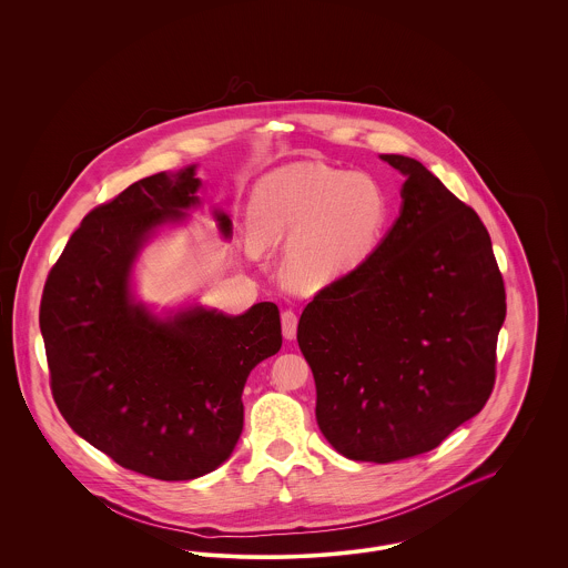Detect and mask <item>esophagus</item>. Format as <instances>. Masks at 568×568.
Listing matches in <instances>:
<instances>
[{"instance_id": "esophagus-1", "label": "esophagus", "mask_w": 568, "mask_h": 568, "mask_svg": "<svg viewBox=\"0 0 568 568\" xmlns=\"http://www.w3.org/2000/svg\"><path fill=\"white\" fill-rule=\"evenodd\" d=\"M281 324H283V336L287 341H294L297 332V315L294 311H283L281 315Z\"/></svg>"}]
</instances>
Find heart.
<instances>
[{
	"label": "heart",
	"instance_id": "obj_1",
	"mask_svg": "<svg viewBox=\"0 0 568 568\" xmlns=\"http://www.w3.org/2000/svg\"><path fill=\"white\" fill-rule=\"evenodd\" d=\"M389 219V197L375 179L320 162L266 174L253 190L248 221L260 246L287 244L285 278L317 290L362 266Z\"/></svg>",
	"mask_w": 568,
	"mask_h": 568
}]
</instances>
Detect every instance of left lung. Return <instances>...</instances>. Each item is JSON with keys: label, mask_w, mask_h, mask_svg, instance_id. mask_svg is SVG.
<instances>
[{"label": "left lung", "mask_w": 568, "mask_h": 568, "mask_svg": "<svg viewBox=\"0 0 568 568\" xmlns=\"http://www.w3.org/2000/svg\"><path fill=\"white\" fill-rule=\"evenodd\" d=\"M381 160L406 176L400 216L306 304L297 345L329 445L387 464L433 452L486 406L507 296L479 215L417 160Z\"/></svg>", "instance_id": "8db88e82"}]
</instances>
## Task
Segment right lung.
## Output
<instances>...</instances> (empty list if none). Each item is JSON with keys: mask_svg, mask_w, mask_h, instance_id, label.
<instances>
[{"mask_svg": "<svg viewBox=\"0 0 568 568\" xmlns=\"http://www.w3.org/2000/svg\"><path fill=\"white\" fill-rule=\"evenodd\" d=\"M193 168L146 176L82 219L40 302L54 405L119 466L187 481L230 458L248 373L281 349L278 306L225 317L191 308L160 322L130 296L149 232L197 204ZM230 234V219L219 215Z\"/></svg>", "mask_w": 568, "mask_h": 568, "instance_id": "add662e5", "label": "right lung"}]
</instances>
